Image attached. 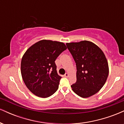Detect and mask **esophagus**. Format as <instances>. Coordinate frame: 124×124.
Wrapping results in <instances>:
<instances>
[{"label":"esophagus","instance_id":"obj_1","mask_svg":"<svg viewBox=\"0 0 124 124\" xmlns=\"http://www.w3.org/2000/svg\"><path fill=\"white\" fill-rule=\"evenodd\" d=\"M69 73H66L65 74V75H64V76L66 77V78H68V77H69Z\"/></svg>","mask_w":124,"mask_h":124}]
</instances>
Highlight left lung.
<instances>
[{
    "mask_svg": "<svg viewBox=\"0 0 124 124\" xmlns=\"http://www.w3.org/2000/svg\"><path fill=\"white\" fill-rule=\"evenodd\" d=\"M76 65V82L72 90L81 97L93 96L103 87L108 76L106 56L97 45L89 41L66 43Z\"/></svg>",
    "mask_w": 124,
    "mask_h": 124,
    "instance_id": "obj_1",
    "label": "left lung"
}]
</instances>
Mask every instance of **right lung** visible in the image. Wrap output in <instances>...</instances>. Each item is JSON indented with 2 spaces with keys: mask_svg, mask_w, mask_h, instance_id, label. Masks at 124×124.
<instances>
[{
  "mask_svg": "<svg viewBox=\"0 0 124 124\" xmlns=\"http://www.w3.org/2000/svg\"><path fill=\"white\" fill-rule=\"evenodd\" d=\"M66 49L63 42L42 39L31 45L23 55V80L35 96L46 98L56 92L62 77L58 75L55 61Z\"/></svg>",
  "mask_w": 124,
  "mask_h": 124,
  "instance_id": "obj_1",
  "label": "right lung"
}]
</instances>
